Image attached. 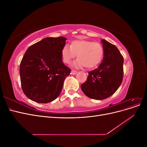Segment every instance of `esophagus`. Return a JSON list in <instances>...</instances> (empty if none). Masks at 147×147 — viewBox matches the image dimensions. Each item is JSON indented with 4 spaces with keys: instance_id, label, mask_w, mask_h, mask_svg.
Wrapping results in <instances>:
<instances>
[{
    "instance_id": "esophagus-1",
    "label": "esophagus",
    "mask_w": 147,
    "mask_h": 147,
    "mask_svg": "<svg viewBox=\"0 0 147 147\" xmlns=\"http://www.w3.org/2000/svg\"><path fill=\"white\" fill-rule=\"evenodd\" d=\"M77 71H76V70H72V71H71V74L73 75L77 74Z\"/></svg>"
}]
</instances>
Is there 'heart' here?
<instances>
[{
	"mask_svg": "<svg viewBox=\"0 0 147 147\" xmlns=\"http://www.w3.org/2000/svg\"><path fill=\"white\" fill-rule=\"evenodd\" d=\"M77 56L75 67L84 66L87 69L94 68L98 65L104 56V48L99 43L86 40H77L65 45L61 50L62 59L64 63L70 64Z\"/></svg>",
	"mask_w": 147,
	"mask_h": 147,
	"instance_id": "1",
	"label": "heart"
}]
</instances>
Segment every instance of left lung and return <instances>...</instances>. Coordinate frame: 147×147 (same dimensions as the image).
Segmentation results:
<instances>
[{
	"label": "left lung",
	"mask_w": 147,
	"mask_h": 147,
	"mask_svg": "<svg viewBox=\"0 0 147 147\" xmlns=\"http://www.w3.org/2000/svg\"><path fill=\"white\" fill-rule=\"evenodd\" d=\"M104 57L98 67L89 72L87 80L81 85L88 97L102 100L113 95L123 82V56L116 46L102 40Z\"/></svg>",
	"instance_id": "8db88e82"
}]
</instances>
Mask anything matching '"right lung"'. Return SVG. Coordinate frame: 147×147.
<instances>
[{"instance_id": "right-lung-1", "label": "right lung", "mask_w": 147, "mask_h": 147, "mask_svg": "<svg viewBox=\"0 0 147 147\" xmlns=\"http://www.w3.org/2000/svg\"><path fill=\"white\" fill-rule=\"evenodd\" d=\"M66 38L47 37L30 46L21 60L20 74L22 90L29 99L48 103L59 96L71 69L62 61Z\"/></svg>"}]
</instances>
